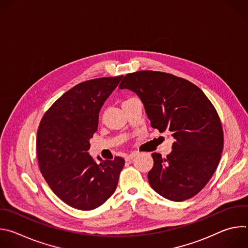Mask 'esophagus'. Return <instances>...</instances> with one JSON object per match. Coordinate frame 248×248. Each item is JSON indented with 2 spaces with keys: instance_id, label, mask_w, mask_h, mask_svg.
<instances>
[{
  "instance_id": "esophagus-1",
  "label": "esophagus",
  "mask_w": 248,
  "mask_h": 248,
  "mask_svg": "<svg viewBox=\"0 0 248 248\" xmlns=\"http://www.w3.org/2000/svg\"><path fill=\"white\" fill-rule=\"evenodd\" d=\"M135 156H136V154H135V153H131V154H129V155L125 156V158H124V159H125V161H126V162H128V161H131Z\"/></svg>"
}]
</instances>
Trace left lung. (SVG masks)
Here are the masks:
<instances>
[{"mask_svg":"<svg viewBox=\"0 0 248 248\" xmlns=\"http://www.w3.org/2000/svg\"><path fill=\"white\" fill-rule=\"evenodd\" d=\"M119 88L134 92L151 126L170 132L174 139L167 158L152 154L151 187L175 202L196 195L215 172L223 152V128L214 106L190 81L152 70L126 75Z\"/></svg>","mask_w":248,"mask_h":248,"instance_id":"1","label":"left lung"}]
</instances>
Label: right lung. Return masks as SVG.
I'll list each match as a JSON object with an SVG mask.
<instances>
[{
    "mask_svg": "<svg viewBox=\"0 0 248 248\" xmlns=\"http://www.w3.org/2000/svg\"><path fill=\"white\" fill-rule=\"evenodd\" d=\"M123 76L81 82L62 94L45 113L37 131L40 170L53 192L78 210H93L115 192L122 157L97 159L89 155L99 113Z\"/></svg>",
    "mask_w": 248,
    "mask_h": 248,
    "instance_id": "1",
    "label": "right lung"
}]
</instances>
